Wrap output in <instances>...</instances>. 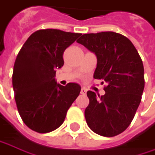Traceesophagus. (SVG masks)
Wrapping results in <instances>:
<instances>
[{
	"instance_id": "34e87169",
	"label": "esophagus",
	"mask_w": 155,
	"mask_h": 155,
	"mask_svg": "<svg viewBox=\"0 0 155 155\" xmlns=\"http://www.w3.org/2000/svg\"><path fill=\"white\" fill-rule=\"evenodd\" d=\"M87 92V90L85 89V88H81V94H85Z\"/></svg>"
}]
</instances>
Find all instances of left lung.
Instances as JSON below:
<instances>
[{"mask_svg": "<svg viewBox=\"0 0 155 155\" xmlns=\"http://www.w3.org/2000/svg\"><path fill=\"white\" fill-rule=\"evenodd\" d=\"M77 42L96 54L94 78L106 83L101 97L87 92V124L100 136H117L130 126L141 102L145 88L142 59L132 42L114 32L86 34Z\"/></svg>", "mask_w": 155, "mask_h": 155, "instance_id": "left-lung-1", "label": "left lung"}]
</instances>
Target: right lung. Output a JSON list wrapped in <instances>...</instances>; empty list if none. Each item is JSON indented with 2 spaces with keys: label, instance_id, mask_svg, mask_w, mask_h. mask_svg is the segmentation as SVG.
I'll return each mask as SVG.
<instances>
[{
  "label": "right lung",
  "instance_id": "right-lung-1",
  "mask_svg": "<svg viewBox=\"0 0 155 155\" xmlns=\"http://www.w3.org/2000/svg\"><path fill=\"white\" fill-rule=\"evenodd\" d=\"M81 34L42 29L32 34L14 64L12 84L18 111L25 124L38 133L55 130L64 122L81 86L55 81L64 65L63 54Z\"/></svg>",
  "mask_w": 155,
  "mask_h": 155
}]
</instances>
